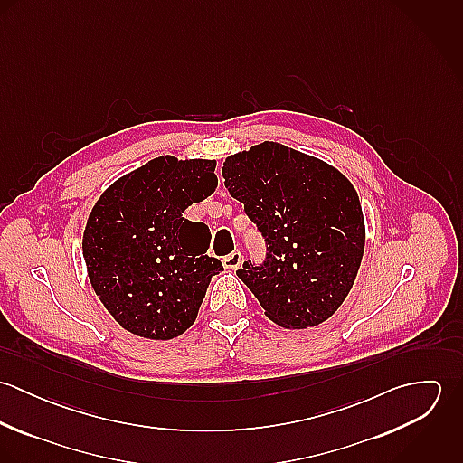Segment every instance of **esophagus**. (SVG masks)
I'll list each match as a JSON object with an SVG mask.
<instances>
[{
  "label": "esophagus",
  "mask_w": 463,
  "mask_h": 463,
  "mask_svg": "<svg viewBox=\"0 0 463 463\" xmlns=\"http://www.w3.org/2000/svg\"><path fill=\"white\" fill-rule=\"evenodd\" d=\"M241 264H242V255H241V251H233V253H230V255H226V257L222 259L224 269H230V270L239 269V265Z\"/></svg>",
  "instance_id": "1"
}]
</instances>
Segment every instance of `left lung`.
<instances>
[{"mask_svg":"<svg viewBox=\"0 0 463 463\" xmlns=\"http://www.w3.org/2000/svg\"><path fill=\"white\" fill-rule=\"evenodd\" d=\"M222 178L269 246L262 267L244 262L237 270L265 316L288 330L330 319L354 283L365 248L351 182L330 164L269 140L230 155Z\"/></svg>","mask_w":463,"mask_h":463,"instance_id":"left-lung-1","label":"left lung"}]
</instances>
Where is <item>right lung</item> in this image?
<instances>
[{
  "instance_id": "right-lung-1",
  "label": "right lung",
  "mask_w": 463,
  "mask_h": 463,
  "mask_svg": "<svg viewBox=\"0 0 463 463\" xmlns=\"http://www.w3.org/2000/svg\"><path fill=\"white\" fill-rule=\"evenodd\" d=\"M215 160L164 155L116 180L83 230L90 285L110 316L137 336L169 340L189 330L213 274L206 224L184 212L217 187Z\"/></svg>"
}]
</instances>
